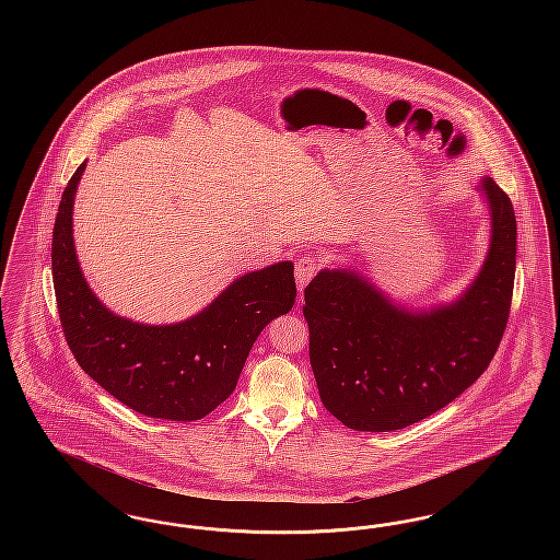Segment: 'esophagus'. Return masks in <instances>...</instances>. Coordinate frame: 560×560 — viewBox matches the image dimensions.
<instances>
[{
  "mask_svg": "<svg viewBox=\"0 0 560 560\" xmlns=\"http://www.w3.org/2000/svg\"><path fill=\"white\" fill-rule=\"evenodd\" d=\"M317 270H319V262L313 256H302L295 262V285H298V292H304V288L317 275Z\"/></svg>",
  "mask_w": 560,
  "mask_h": 560,
  "instance_id": "esophagus-1",
  "label": "esophagus"
}]
</instances>
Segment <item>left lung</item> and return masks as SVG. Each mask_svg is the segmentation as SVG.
Wrapping results in <instances>:
<instances>
[{
  "label": "left lung",
  "mask_w": 560,
  "mask_h": 560,
  "mask_svg": "<svg viewBox=\"0 0 560 560\" xmlns=\"http://www.w3.org/2000/svg\"><path fill=\"white\" fill-rule=\"evenodd\" d=\"M475 188L489 208V249L452 302L405 306L352 267L323 268L304 290L311 368L325 409L345 427H411L459 397L491 363L512 302L516 218L493 178L482 176Z\"/></svg>",
  "instance_id": "obj_1"
}]
</instances>
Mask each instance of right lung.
Returning <instances> with one entry per match:
<instances>
[{
  "mask_svg": "<svg viewBox=\"0 0 560 560\" xmlns=\"http://www.w3.org/2000/svg\"><path fill=\"white\" fill-rule=\"evenodd\" d=\"M81 163L62 192L52 235L54 292L60 325L81 370L133 411L201 420L235 390L260 331L295 300L290 260L237 277L197 315L147 325L115 315L90 290L73 241Z\"/></svg>",
  "mask_w": 560,
  "mask_h": 560,
  "instance_id": "1",
  "label": "right lung"
}]
</instances>
